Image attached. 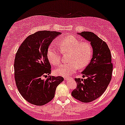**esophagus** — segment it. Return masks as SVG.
Returning a JSON list of instances; mask_svg holds the SVG:
<instances>
[{
  "label": "esophagus",
  "instance_id": "esophagus-1",
  "mask_svg": "<svg viewBox=\"0 0 125 125\" xmlns=\"http://www.w3.org/2000/svg\"><path fill=\"white\" fill-rule=\"evenodd\" d=\"M71 78H72V77H65L64 78V79H65V80H66V81H67V80H69V79H71Z\"/></svg>",
  "mask_w": 125,
  "mask_h": 125
}]
</instances>
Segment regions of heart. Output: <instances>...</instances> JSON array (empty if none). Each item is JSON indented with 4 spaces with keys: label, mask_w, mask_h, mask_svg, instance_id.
I'll list each match as a JSON object with an SVG mask.
<instances>
[{
    "label": "heart",
    "mask_w": 125,
    "mask_h": 125,
    "mask_svg": "<svg viewBox=\"0 0 125 125\" xmlns=\"http://www.w3.org/2000/svg\"><path fill=\"white\" fill-rule=\"evenodd\" d=\"M61 53H68L67 61L54 70V73L59 76H68L75 72L78 68L86 67L91 61L93 48L88 41L81 40L74 36H68L61 39L57 43ZM48 59L51 64L57 66L61 61V54L52 47H49L47 52Z\"/></svg>",
    "instance_id": "obj_1"
}]
</instances>
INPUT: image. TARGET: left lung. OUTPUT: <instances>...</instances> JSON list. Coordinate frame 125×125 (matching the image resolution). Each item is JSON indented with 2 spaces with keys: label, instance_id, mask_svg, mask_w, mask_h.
Instances as JSON below:
<instances>
[{
  "label": "left lung",
  "instance_id": "8db88e82",
  "mask_svg": "<svg viewBox=\"0 0 125 125\" xmlns=\"http://www.w3.org/2000/svg\"><path fill=\"white\" fill-rule=\"evenodd\" d=\"M90 42L93 57L82 74L86 79L75 78L76 88L72 95L82 102H90L104 93L112 79L113 64L110 51L106 42L91 32L78 33Z\"/></svg>",
  "mask_w": 125,
  "mask_h": 125
}]
</instances>
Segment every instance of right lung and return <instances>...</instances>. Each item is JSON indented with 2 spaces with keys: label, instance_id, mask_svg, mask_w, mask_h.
<instances>
[{
  "label": "right lung",
  "instance_id": "1",
  "mask_svg": "<svg viewBox=\"0 0 125 125\" xmlns=\"http://www.w3.org/2000/svg\"><path fill=\"white\" fill-rule=\"evenodd\" d=\"M61 32L42 31L32 34L22 42L14 61V74L17 88L30 104L42 106L54 98L56 87L64 80L61 76L42 77L51 73L47 57L49 46Z\"/></svg>",
  "mask_w": 125,
  "mask_h": 125
}]
</instances>
